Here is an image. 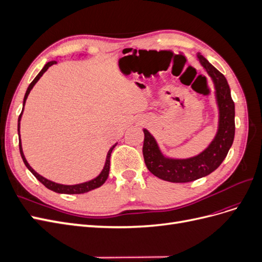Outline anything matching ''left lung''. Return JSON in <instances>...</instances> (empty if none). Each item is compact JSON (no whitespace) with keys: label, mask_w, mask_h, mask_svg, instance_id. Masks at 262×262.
Masks as SVG:
<instances>
[{"label":"left lung","mask_w":262,"mask_h":262,"mask_svg":"<svg viewBox=\"0 0 262 262\" xmlns=\"http://www.w3.org/2000/svg\"><path fill=\"white\" fill-rule=\"evenodd\" d=\"M196 59L213 82L219 112L216 133L209 145L191 157H170L162 152L149 131L143 129L146 167L154 176L169 182H189L210 175L225 160L235 137V104L226 78L200 52L196 53Z\"/></svg>","instance_id":"1"}]
</instances>
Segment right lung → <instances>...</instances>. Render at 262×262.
<instances>
[{
	"label": "right lung",
	"instance_id": "obj_1",
	"mask_svg": "<svg viewBox=\"0 0 262 262\" xmlns=\"http://www.w3.org/2000/svg\"><path fill=\"white\" fill-rule=\"evenodd\" d=\"M57 61H50L48 63H46L45 67L42 68V70L40 71V72L38 73V75L35 77V80L30 83V85L28 86V89L26 91V94H25V97H24V101H23V109H21V113L18 117V123H17V132H18V140H19V152H20V156L23 158V162L24 164L26 165V167L29 169V171L33 173V175L41 182V184L46 187L48 188L50 190H52V191L57 192V193H64V194H80V193H85V192H89L91 191V190H94L96 188H99L100 186L104 185V182L107 180L108 178V175H109V169H110V155H112V152L113 149L115 148V146L118 144H114L112 147L109 148L108 153H107V156H106V162H105V165L104 167H102L101 171L99 172V175L96 176L95 178L89 180V181H84V182H81V184H75V185H63V184H58V182L55 181H52L50 179H47L46 177L39 175V173L31 167V166L28 164L27 160L25 155H24V152H23V147H21V140H20V120H21V116H23V113H24V107H25V104H26V100L28 98V95L30 93V91L33 90V87L36 85V83L40 80V77L43 75V73L46 72L47 70H48L51 66L53 64H57Z\"/></svg>",
	"mask_w": 262,
	"mask_h": 262
}]
</instances>
